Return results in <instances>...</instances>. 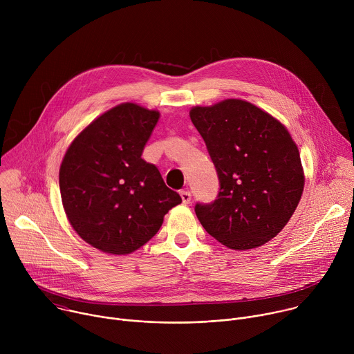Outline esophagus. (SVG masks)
Returning a JSON list of instances; mask_svg holds the SVG:
<instances>
[{
    "instance_id": "esophagus-1",
    "label": "esophagus",
    "mask_w": 354,
    "mask_h": 354,
    "mask_svg": "<svg viewBox=\"0 0 354 354\" xmlns=\"http://www.w3.org/2000/svg\"><path fill=\"white\" fill-rule=\"evenodd\" d=\"M180 197H182L183 205H189V203H190L192 194H190V192H189V190H180Z\"/></svg>"
}]
</instances>
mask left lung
<instances>
[{"label": "left lung", "instance_id": "1", "mask_svg": "<svg viewBox=\"0 0 354 354\" xmlns=\"http://www.w3.org/2000/svg\"><path fill=\"white\" fill-rule=\"evenodd\" d=\"M190 119L220 182L214 201L196 203L198 221L231 249L266 243L288 223L304 189L298 148L287 129L241 99L196 106Z\"/></svg>", "mask_w": 354, "mask_h": 354}]
</instances>
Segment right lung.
Instances as JSON below:
<instances>
[{
	"label": "right lung",
	"mask_w": 354,
	"mask_h": 354,
	"mask_svg": "<svg viewBox=\"0 0 354 354\" xmlns=\"http://www.w3.org/2000/svg\"><path fill=\"white\" fill-rule=\"evenodd\" d=\"M160 113L122 104L95 119L68 147L60 167L67 218L93 248L113 255L153 238L182 197L141 158Z\"/></svg>",
	"instance_id": "1"
}]
</instances>
